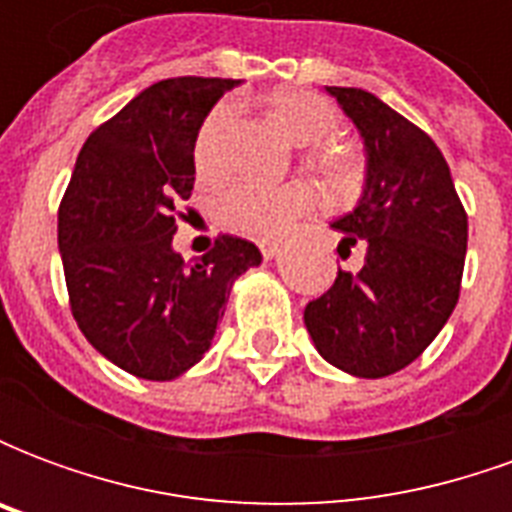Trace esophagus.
<instances>
[{"label":"esophagus","instance_id":"esophagus-1","mask_svg":"<svg viewBox=\"0 0 512 512\" xmlns=\"http://www.w3.org/2000/svg\"><path fill=\"white\" fill-rule=\"evenodd\" d=\"M260 252H263L266 260H274V257L279 255V244L277 241H263V244H260Z\"/></svg>","mask_w":512,"mask_h":512}]
</instances>
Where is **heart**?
<instances>
[{
    "instance_id": "1",
    "label": "heart",
    "mask_w": 512,
    "mask_h": 512,
    "mask_svg": "<svg viewBox=\"0 0 512 512\" xmlns=\"http://www.w3.org/2000/svg\"><path fill=\"white\" fill-rule=\"evenodd\" d=\"M266 115L293 145L312 150V164L334 191H351L359 180V161L343 145H332L340 131L337 106L310 90H277L268 95ZM233 104L213 106L194 139V167L202 178H219L227 167V136L233 131ZM315 194L307 183L268 186L241 180L219 197V219L224 227L249 238H277L299 216L312 211Z\"/></svg>"
}]
</instances>
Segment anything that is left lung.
I'll list each match as a JSON object with an SVG mask.
<instances>
[{
  "mask_svg": "<svg viewBox=\"0 0 512 512\" xmlns=\"http://www.w3.org/2000/svg\"><path fill=\"white\" fill-rule=\"evenodd\" d=\"M365 145V186L332 222L340 257L362 244V268L337 271L307 304L318 354L356 378H384L428 348L458 304L469 224L436 142L359 87H326Z\"/></svg>",
  "mask_w": 512,
  "mask_h": 512,
  "instance_id": "1",
  "label": "left lung"
}]
</instances>
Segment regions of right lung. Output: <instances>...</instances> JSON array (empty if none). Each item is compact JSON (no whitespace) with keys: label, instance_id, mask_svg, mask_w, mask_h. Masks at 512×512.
Listing matches in <instances>:
<instances>
[{"label":"right lung","instance_id":"add662e5","mask_svg":"<svg viewBox=\"0 0 512 512\" xmlns=\"http://www.w3.org/2000/svg\"><path fill=\"white\" fill-rule=\"evenodd\" d=\"M233 79L150 84L84 142L57 216L73 318L95 351L147 381L200 362L235 279L260 249L222 235L186 263L172 246L175 205L194 189V139Z\"/></svg>","mask_w":512,"mask_h":512}]
</instances>
